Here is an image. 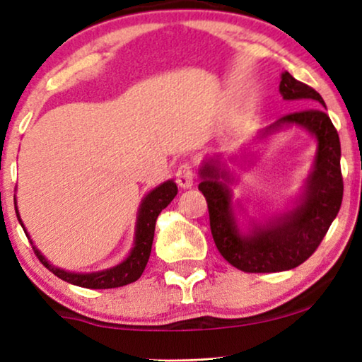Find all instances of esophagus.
<instances>
[{
  "label": "esophagus",
  "mask_w": 362,
  "mask_h": 362,
  "mask_svg": "<svg viewBox=\"0 0 362 362\" xmlns=\"http://www.w3.org/2000/svg\"><path fill=\"white\" fill-rule=\"evenodd\" d=\"M176 182L182 189H187L194 185V173H192V166L189 161H182L176 170Z\"/></svg>",
  "instance_id": "1"
}]
</instances>
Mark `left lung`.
Segmentation results:
<instances>
[{
    "label": "left lung",
    "mask_w": 362,
    "mask_h": 362,
    "mask_svg": "<svg viewBox=\"0 0 362 362\" xmlns=\"http://www.w3.org/2000/svg\"><path fill=\"white\" fill-rule=\"evenodd\" d=\"M280 93L285 100H303L305 105L315 107L284 115L257 136L264 140L291 125L306 128L315 136L318 146L313 170L293 209L272 216L264 224L250 222L247 232H242L227 185L229 171L221 166L219 156L209 158L199 170L197 187L207 201L217 250L230 265L247 274H272L303 264L318 249L343 201L339 136L325 112V100L315 88L288 72L281 74Z\"/></svg>",
    "instance_id": "8db88e82"
}]
</instances>
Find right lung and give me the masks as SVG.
<instances>
[{"label":"right lung","mask_w":362,"mask_h":362,"mask_svg":"<svg viewBox=\"0 0 362 362\" xmlns=\"http://www.w3.org/2000/svg\"><path fill=\"white\" fill-rule=\"evenodd\" d=\"M176 194H177V186L173 180L163 182V185L148 192L145 199L141 201L140 209H138L135 244H133V249L122 264L112 267V269H107L102 272H92V274H76V272L57 269V267L49 264L46 257L37 250L36 245H33L34 254L37 255V259L41 260V264L46 267V269L51 270L54 275L59 276V279L64 281H69V284L72 285L83 286V288L105 290V288H118V286L133 284V281L140 279L143 270H145V267L148 264V259H150L158 216H160V212L165 209L173 199H175ZM14 207H16V202H14ZM16 216H18L19 224L23 226V229L26 232L29 239L26 227H24L21 217H19L18 207H16Z\"/></svg>","instance_id":"right-lung-1"}]
</instances>
